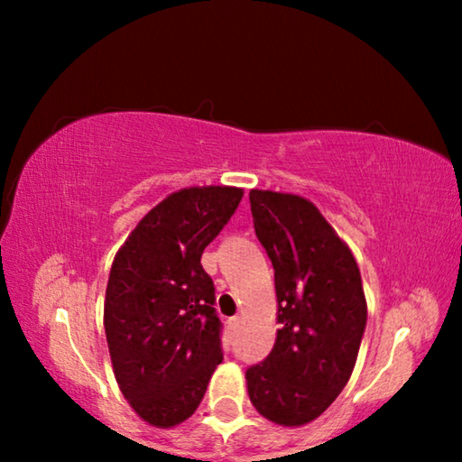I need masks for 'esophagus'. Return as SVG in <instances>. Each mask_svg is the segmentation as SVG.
Here are the masks:
<instances>
[{
    "label": "esophagus",
    "mask_w": 462,
    "mask_h": 462,
    "mask_svg": "<svg viewBox=\"0 0 462 462\" xmlns=\"http://www.w3.org/2000/svg\"><path fill=\"white\" fill-rule=\"evenodd\" d=\"M240 326H242V318H240V316H234V318L228 319V328H230V330H232L234 334H236V332L240 330Z\"/></svg>",
    "instance_id": "obj_1"
}]
</instances>
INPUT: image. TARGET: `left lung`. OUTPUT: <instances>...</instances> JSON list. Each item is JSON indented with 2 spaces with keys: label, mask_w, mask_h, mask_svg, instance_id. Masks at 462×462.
<instances>
[{
  "label": "left lung",
  "mask_w": 462,
  "mask_h": 462,
  "mask_svg": "<svg viewBox=\"0 0 462 462\" xmlns=\"http://www.w3.org/2000/svg\"><path fill=\"white\" fill-rule=\"evenodd\" d=\"M256 238L275 269V346L246 371L256 411L303 426L330 408L353 374L366 300L353 253L306 198L250 191Z\"/></svg>",
  "instance_id": "8db88e82"
}]
</instances>
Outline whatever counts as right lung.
Here are the masks:
<instances>
[{
	"label": "right lung",
	"instance_id": "obj_1",
	"mask_svg": "<svg viewBox=\"0 0 462 462\" xmlns=\"http://www.w3.org/2000/svg\"><path fill=\"white\" fill-rule=\"evenodd\" d=\"M226 185L171 193L138 222L109 271L104 328L122 395L173 428L193 416L222 363V322L201 254L242 199Z\"/></svg>",
	"mask_w": 462,
	"mask_h": 462
}]
</instances>
